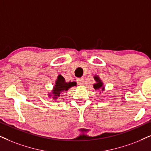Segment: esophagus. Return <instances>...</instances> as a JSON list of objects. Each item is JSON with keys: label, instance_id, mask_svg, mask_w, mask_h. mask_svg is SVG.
Masks as SVG:
<instances>
[{"label": "esophagus", "instance_id": "esophagus-1", "mask_svg": "<svg viewBox=\"0 0 151 151\" xmlns=\"http://www.w3.org/2000/svg\"><path fill=\"white\" fill-rule=\"evenodd\" d=\"M77 81V83L79 86H83V84H84V79H83V78H78Z\"/></svg>", "mask_w": 151, "mask_h": 151}]
</instances>
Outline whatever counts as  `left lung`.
Returning <instances> with one entry per match:
<instances>
[{
    "label": "left lung",
    "mask_w": 151,
    "mask_h": 151,
    "mask_svg": "<svg viewBox=\"0 0 151 151\" xmlns=\"http://www.w3.org/2000/svg\"><path fill=\"white\" fill-rule=\"evenodd\" d=\"M94 79L95 81V83L93 84V88H94V89L95 91H98V90H100V94L102 93V92H103L104 90V83H103V82L102 80L100 79V77H99V76L98 75H95L94 76Z\"/></svg>",
    "instance_id": "left-lung-1"
}]
</instances>
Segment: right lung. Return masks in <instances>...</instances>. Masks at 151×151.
Returning <instances> with one entry per match:
<instances>
[{
    "mask_svg": "<svg viewBox=\"0 0 151 151\" xmlns=\"http://www.w3.org/2000/svg\"><path fill=\"white\" fill-rule=\"evenodd\" d=\"M76 86H77V83L75 81L67 82L61 74H59L55 81L53 89L51 91V93H49V98L56 100L60 96L61 93L68 91L70 88Z\"/></svg>",
    "mask_w": 151,
    "mask_h": 151,
    "instance_id": "1",
    "label": "right lung"
}]
</instances>
